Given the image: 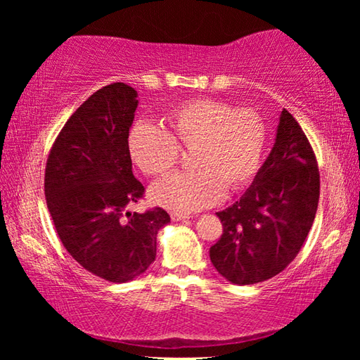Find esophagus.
<instances>
[{"label":"esophagus","instance_id":"obj_1","mask_svg":"<svg viewBox=\"0 0 360 360\" xmlns=\"http://www.w3.org/2000/svg\"><path fill=\"white\" fill-rule=\"evenodd\" d=\"M191 216L187 214H181V212H172V219L174 222H179V221H187V219Z\"/></svg>","mask_w":360,"mask_h":360}]
</instances>
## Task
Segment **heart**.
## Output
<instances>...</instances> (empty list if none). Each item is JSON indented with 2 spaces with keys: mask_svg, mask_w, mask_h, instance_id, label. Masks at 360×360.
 Segmentation results:
<instances>
[{
  "mask_svg": "<svg viewBox=\"0 0 360 360\" xmlns=\"http://www.w3.org/2000/svg\"><path fill=\"white\" fill-rule=\"evenodd\" d=\"M165 127L138 120L127 135L131 162L148 176L165 174L178 163L179 148H193V172L169 174L150 187L155 205L188 214L216 205L224 188L241 191L257 174L268 133L254 109L192 98L169 109Z\"/></svg>",
  "mask_w": 360,
  "mask_h": 360,
  "instance_id": "obj_1",
  "label": "heart"
}]
</instances>
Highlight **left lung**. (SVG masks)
<instances>
[{
  "instance_id": "obj_1",
  "label": "left lung",
  "mask_w": 360,
  "mask_h": 360,
  "mask_svg": "<svg viewBox=\"0 0 360 360\" xmlns=\"http://www.w3.org/2000/svg\"><path fill=\"white\" fill-rule=\"evenodd\" d=\"M319 168L302 127L281 112L276 143L246 193L217 212L222 235L210 249L212 265L240 285L266 281L297 257L319 202Z\"/></svg>"
}]
</instances>
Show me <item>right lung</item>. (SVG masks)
I'll list each match as a JSON object with an SVG mask.
<instances>
[{
	"label": "right lung",
	"mask_w": 360,
	"mask_h": 360,
	"mask_svg": "<svg viewBox=\"0 0 360 360\" xmlns=\"http://www.w3.org/2000/svg\"><path fill=\"white\" fill-rule=\"evenodd\" d=\"M136 96L124 82L96 90L66 120L46 163L47 208L60 241L79 265L111 283L148 270L158 230L169 222L162 208L127 211L144 197L127 149Z\"/></svg>",
	"instance_id": "add662e5"
}]
</instances>
